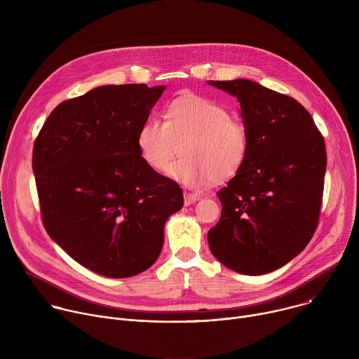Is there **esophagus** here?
Segmentation results:
<instances>
[{"label":"esophagus","instance_id":"34e87169","mask_svg":"<svg viewBox=\"0 0 359 359\" xmlns=\"http://www.w3.org/2000/svg\"><path fill=\"white\" fill-rule=\"evenodd\" d=\"M198 200V196L197 194H193V193H184V204L186 206H190V204H193L194 201Z\"/></svg>","mask_w":359,"mask_h":359}]
</instances>
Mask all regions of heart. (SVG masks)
<instances>
[{"instance_id": "b5f03b06", "label": "heart", "mask_w": 359, "mask_h": 359, "mask_svg": "<svg viewBox=\"0 0 359 359\" xmlns=\"http://www.w3.org/2000/svg\"><path fill=\"white\" fill-rule=\"evenodd\" d=\"M168 175L187 187H201L217 179L234 176L247 161L250 133L247 126L230 118L217 102L197 95H182L168 108L166 119L150 116L140 126L136 144L142 161L163 170L179 150Z\"/></svg>"}]
</instances>
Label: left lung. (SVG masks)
<instances>
[{"label":"left lung","mask_w":359,"mask_h":359,"mask_svg":"<svg viewBox=\"0 0 359 359\" xmlns=\"http://www.w3.org/2000/svg\"><path fill=\"white\" fill-rule=\"evenodd\" d=\"M240 102L250 133L243 168L217 191L215 257L245 274L271 273L310 243L320 217L327 151L313 116L294 97L248 79L209 81Z\"/></svg>","instance_id":"obj_1"}]
</instances>
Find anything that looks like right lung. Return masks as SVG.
I'll use <instances>...</instances> for the list:
<instances>
[{
  "label": "right lung",
  "mask_w": 359,
  "mask_h": 359,
  "mask_svg": "<svg viewBox=\"0 0 359 359\" xmlns=\"http://www.w3.org/2000/svg\"><path fill=\"white\" fill-rule=\"evenodd\" d=\"M165 86L104 85L45 121L32 170L46 233L83 267L109 278L147 270L165 223L183 208L179 184L149 168L136 136Z\"/></svg>",
  "instance_id": "right-lung-1"
}]
</instances>
